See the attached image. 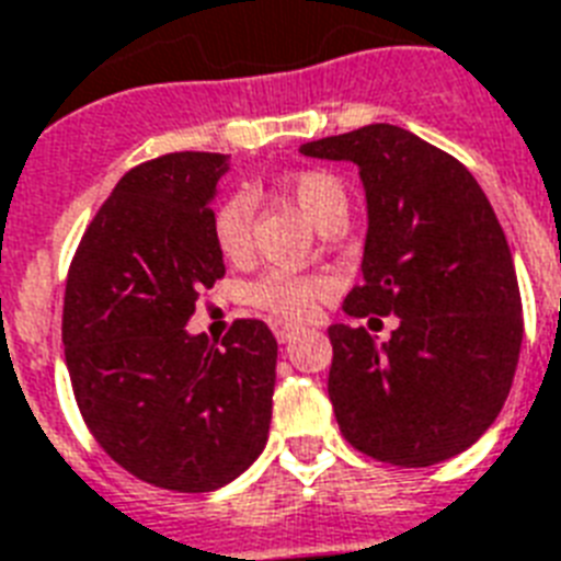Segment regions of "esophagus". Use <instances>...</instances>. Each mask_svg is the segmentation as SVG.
Instances as JSON below:
<instances>
[{
	"mask_svg": "<svg viewBox=\"0 0 561 561\" xmlns=\"http://www.w3.org/2000/svg\"><path fill=\"white\" fill-rule=\"evenodd\" d=\"M299 327H290V323H273V335H276V341L279 344H288L290 337L297 335Z\"/></svg>",
	"mask_w": 561,
	"mask_h": 561,
	"instance_id": "1",
	"label": "esophagus"
}]
</instances>
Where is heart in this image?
Here are the masks:
<instances>
[{"mask_svg": "<svg viewBox=\"0 0 561 561\" xmlns=\"http://www.w3.org/2000/svg\"><path fill=\"white\" fill-rule=\"evenodd\" d=\"M279 191L297 205L299 211L309 217L311 224L320 226L332 214H347V191L332 173L323 170H302L290 173L279 182ZM250 226H252V199L243 191L224 196L211 211V238L214 247L226 259H243L250 250ZM329 276H297V273L267 271L247 288V299L255 309L267 311L282 320H302L318 309L320 299L332 294Z\"/></svg>", "mask_w": 561, "mask_h": 561, "instance_id": "b5f03b06", "label": "heart"}]
</instances>
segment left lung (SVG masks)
Wrapping results in <instances>:
<instances>
[{"label": "left lung", "instance_id": "8db88e82", "mask_svg": "<svg viewBox=\"0 0 561 561\" xmlns=\"http://www.w3.org/2000/svg\"><path fill=\"white\" fill-rule=\"evenodd\" d=\"M302 156L353 161L367 238L353 318H400L385 344L332 323L329 400L356 450L400 468L459 456L506 403L524 320L515 262L468 167L388 123L311 140Z\"/></svg>", "mask_w": 561, "mask_h": 561}]
</instances>
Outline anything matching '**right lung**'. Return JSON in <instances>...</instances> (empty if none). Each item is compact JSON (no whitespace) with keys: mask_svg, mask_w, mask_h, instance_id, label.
I'll list each match as a JSON object with an SVG mask.
<instances>
[{"mask_svg":"<svg viewBox=\"0 0 561 561\" xmlns=\"http://www.w3.org/2000/svg\"><path fill=\"white\" fill-rule=\"evenodd\" d=\"M229 156L170 152L119 179L81 234L64 290V358L79 412L119 468L167 491L224 489L267 444L276 337L234 320L191 335L224 279L211 238Z\"/></svg>","mask_w":561,"mask_h":561,"instance_id":"right-lung-1","label":"right lung"}]
</instances>
